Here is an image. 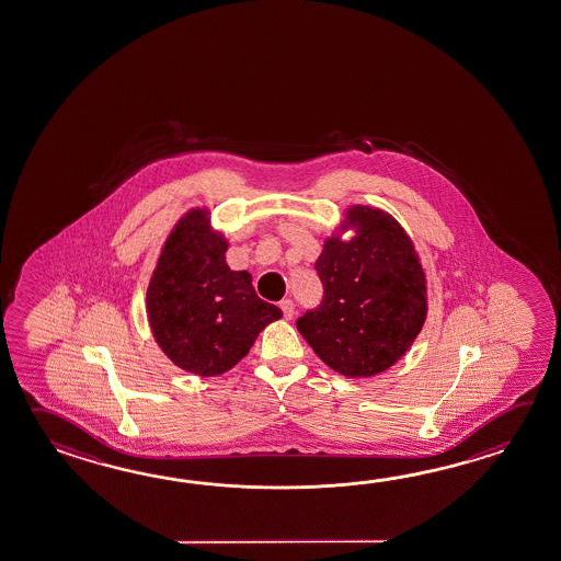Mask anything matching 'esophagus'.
Here are the masks:
<instances>
[{"label": "esophagus", "mask_w": 561, "mask_h": 561, "mask_svg": "<svg viewBox=\"0 0 561 561\" xmlns=\"http://www.w3.org/2000/svg\"><path fill=\"white\" fill-rule=\"evenodd\" d=\"M279 307H282V311H284V318L291 319L296 316V306H294L291 299H284V301L279 304Z\"/></svg>", "instance_id": "34e87169"}]
</instances>
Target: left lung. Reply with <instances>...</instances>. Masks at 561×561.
<instances>
[{"label": "left lung", "instance_id": "1", "mask_svg": "<svg viewBox=\"0 0 561 561\" xmlns=\"http://www.w3.org/2000/svg\"><path fill=\"white\" fill-rule=\"evenodd\" d=\"M316 270L323 301L296 323L309 347L351 379L391 369L428 311L426 275L411 236L389 211L353 204L325 238Z\"/></svg>", "mask_w": 561, "mask_h": 561}]
</instances>
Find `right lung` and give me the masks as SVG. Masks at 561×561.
Returning <instances> with one entry per match:
<instances>
[{
	"label": "right lung",
	"mask_w": 561,
	"mask_h": 561,
	"mask_svg": "<svg viewBox=\"0 0 561 561\" xmlns=\"http://www.w3.org/2000/svg\"><path fill=\"white\" fill-rule=\"evenodd\" d=\"M228 238L208 208L184 211L160 248L147 287V318L160 351L179 369L218 377L250 353L257 335L282 319L260 299L252 274L226 262Z\"/></svg>",
	"instance_id": "obj_1"
}]
</instances>
